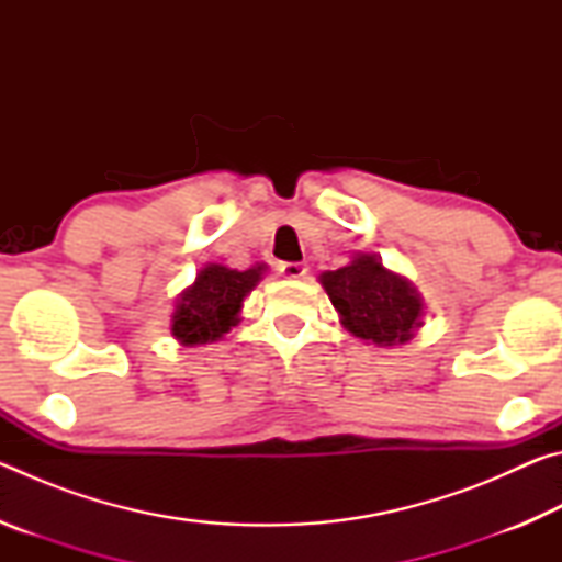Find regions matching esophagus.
I'll use <instances>...</instances> for the list:
<instances>
[{"instance_id": "esophagus-1", "label": "esophagus", "mask_w": 562, "mask_h": 562, "mask_svg": "<svg viewBox=\"0 0 562 562\" xmlns=\"http://www.w3.org/2000/svg\"><path fill=\"white\" fill-rule=\"evenodd\" d=\"M280 274H284V278L290 280H300L307 274V265L302 262H280Z\"/></svg>"}]
</instances>
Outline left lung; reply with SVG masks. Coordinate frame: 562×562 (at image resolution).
Segmentation results:
<instances>
[{
  "label": "left lung",
  "instance_id": "obj_1",
  "mask_svg": "<svg viewBox=\"0 0 562 562\" xmlns=\"http://www.w3.org/2000/svg\"><path fill=\"white\" fill-rule=\"evenodd\" d=\"M341 325L376 347L406 345L424 325V300L402 274L386 270L376 255L357 252L347 268L319 274Z\"/></svg>",
  "mask_w": 562,
  "mask_h": 562
}]
</instances>
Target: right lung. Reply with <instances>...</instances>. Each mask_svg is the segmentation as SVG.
I'll return each mask as SVG.
<instances>
[{"instance_id": "add662e5", "label": "right lung", "mask_w": 562, "mask_h": 562, "mask_svg": "<svg viewBox=\"0 0 562 562\" xmlns=\"http://www.w3.org/2000/svg\"><path fill=\"white\" fill-rule=\"evenodd\" d=\"M265 265L250 270H231L225 265H205L195 282L178 294L170 331L180 345H207L221 339L240 322V310L247 294L262 280Z\"/></svg>"}]
</instances>
